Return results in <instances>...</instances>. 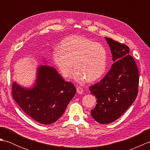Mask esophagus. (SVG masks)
I'll return each mask as SVG.
<instances>
[{
  "instance_id": "34e87169",
  "label": "esophagus",
  "mask_w": 150,
  "mask_h": 150,
  "mask_svg": "<svg viewBox=\"0 0 150 150\" xmlns=\"http://www.w3.org/2000/svg\"><path fill=\"white\" fill-rule=\"evenodd\" d=\"M77 92L79 94H81L82 93V92H83V89H82L81 87L79 86L77 88Z\"/></svg>"
}]
</instances>
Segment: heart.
<instances>
[{"mask_svg": "<svg viewBox=\"0 0 150 150\" xmlns=\"http://www.w3.org/2000/svg\"><path fill=\"white\" fill-rule=\"evenodd\" d=\"M53 61L64 78L75 69L73 78L78 82H93L104 72L107 53L100 44L86 37L71 36L63 40L53 53Z\"/></svg>", "mask_w": 150, "mask_h": 150, "instance_id": "obj_1", "label": "heart"}]
</instances>
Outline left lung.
I'll use <instances>...</instances> for the list:
<instances>
[{"label":"left lung","instance_id":"obj_1","mask_svg":"<svg viewBox=\"0 0 150 150\" xmlns=\"http://www.w3.org/2000/svg\"><path fill=\"white\" fill-rule=\"evenodd\" d=\"M109 44L115 62L102 80L89 88L97 98L92 117L100 124L116 120L135 101L138 94L139 75L134 59L129 55V47L110 38Z\"/></svg>","mask_w":150,"mask_h":150}]
</instances>
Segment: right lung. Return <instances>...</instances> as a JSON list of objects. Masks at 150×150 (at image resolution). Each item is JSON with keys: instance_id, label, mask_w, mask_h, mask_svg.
I'll return each instance as SVG.
<instances>
[{"instance_id": "obj_1", "label": "right lung", "mask_w": 150, "mask_h": 150, "mask_svg": "<svg viewBox=\"0 0 150 150\" xmlns=\"http://www.w3.org/2000/svg\"><path fill=\"white\" fill-rule=\"evenodd\" d=\"M36 82L33 89L27 90L13 82L12 97L21 109L37 122L51 124L62 115L76 93V88L48 66L39 67Z\"/></svg>"}]
</instances>
